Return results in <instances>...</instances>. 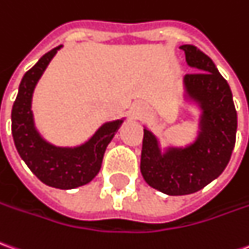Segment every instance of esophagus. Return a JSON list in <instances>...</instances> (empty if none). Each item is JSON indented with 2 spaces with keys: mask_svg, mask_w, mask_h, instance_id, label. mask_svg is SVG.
Wrapping results in <instances>:
<instances>
[{
  "mask_svg": "<svg viewBox=\"0 0 249 249\" xmlns=\"http://www.w3.org/2000/svg\"><path fill=\"white\" fill-rule=\"evenodd\" d=\"M144 113H145V110H144V107H142V105H135V107H132V114H133L135 119H140V117H142Z\"/></svg>",
  "mask_w": 249,
  "mask_h": 249,
  "instance_id": "1",
  "label": "esophagus"
}]
</instances>
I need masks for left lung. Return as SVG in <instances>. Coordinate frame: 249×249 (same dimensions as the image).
Here are the masks:
<instances>
[{"mask_svg": "<svg viewBox=\"0 0 249 249\" xmlns=\"http://www.w3.org/2000/svg\"><path fill=\"white\" fill-rule=\"evenodd\" d=\"M196 74L183 76L182 101L198 112L196 136L185 145L167 144L144 125L140 171L151 187L167 196L201 190L222 174L236 142L237 113L228 82L213 60L194 46H182Z\"/></svg>", "mask_w": 249, "mask_h": 249, "instance_id": "obj_1", "label": "left lung"}]
</instances>
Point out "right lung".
I'll return each mask as SVG.
<instances>
[{
	"label": "right lung",
	"mask_w": 249,
	"mask_h": 249,
	"mask_svg": "<svg viewBox=\"0 0 249 249\" xmlns=\"http://www.w3.org/2000/svg\"><path fill=\"white\" fill-rule=\"evenodd\" d=\"M62 47L43 55L22 76L12 107V135L18 155L43 183L70 190L88 185L100 173L107 147L125 117L104 123L86 142L72 147L55 145L43 137L35 124L32 98L40 78Z\"/></svg>",
	"instance_id": "1"
}]
</instances>
